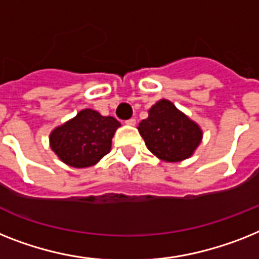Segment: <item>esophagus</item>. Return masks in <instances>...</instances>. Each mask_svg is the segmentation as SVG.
I'll return each instance as SVG.
<instances>
[{
    "mask_svg": "<svg viewBox=\"0 0 259 259\" xmlns=\"http://www.w3.org/2000/svg\"><path fill=\"white\" fill-rule=\"evenodd\" d=\"M125 124H127V125H135V124H136V119H134V117L128 119V120L125 121Z\"/></svg>",
    "mask_w": 259,
    "mask_h": 259,
    "instance_id": "34e87169",
    "label": "esophagus"
}]
</instances>
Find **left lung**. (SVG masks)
<instances>
[{
  "mask_svg": "<svg viewBox=\"0 0 259 259\" xmlns=\"http://www.w3.org/2000/svg\"><path fill=\"white\" fill-rule=\"evenodd\" d=\"M147 148L166 163L189 159L202 140L201 127L168 99H160L139 123Z\"/></svg>",
  "mask_w": 259,
  "mask_h": 259,
  "instance_id": "left-lung-1",
  "label": "left lung"
}]
</instances>
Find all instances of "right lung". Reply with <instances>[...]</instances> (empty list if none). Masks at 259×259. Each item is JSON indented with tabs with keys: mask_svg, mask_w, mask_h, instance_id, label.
Segmentation results:
<instances>
[{
	"mask_svg": "<svg viewBox=\"0 0 259 259\" xmlns=\"http://www.w3.org/2000/svg\"><path fill=\"white\" fill-rule=\"evenodd\" d=\"M120 125L115 117L84 108L50 132V148L66 165L89 168L110 152L112 138Z\"/></svg>",
	"mask_w": 259,
	"mask_h": 259,
	"instance_id": "obj_1",
	"label": "right lung"
}]
</instances>
